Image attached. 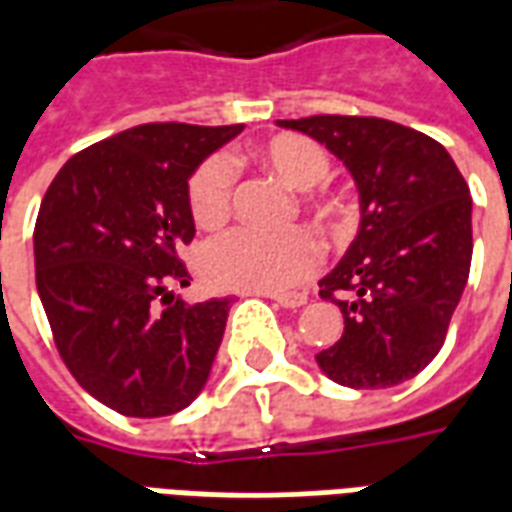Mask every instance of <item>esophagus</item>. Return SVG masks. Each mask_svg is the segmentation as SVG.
Returning a JSON list of instances; mask_svg holds the SVG:
<instances>
[{
	"label": "esophagus",
	"instance_id": "obj_1",
	"mask_svg": "<svg viewBox=\"0 0 512 512\" xmlns=\"http://www.w3.org/2000/svg\"><path fill=\"white\" fill-rule=\"evenodd\" d=\"M263 296L274 299L279 307H288V310H293V307H301V304H307V296H304V293H263Z\"/></svg>",
	"mask_w": 512,
	"mask_h": 512
}]
</instances>
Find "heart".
<instances>
[{
	"label": "heart",
	"instance_id": "b5f03b06",
	"mask_svg": "<svg viewBox=\"0 0 512 512\" xmlns=\"http://www.w3.org/2000/svg\"><path fill=\"white\" fill-rule=\"evenodd\" d=\"M260 164L293 189H310L329 172V153L321 142L301 134L271 136L257 147ZM233 158L213 153L191 172L189 213L202 230H219L233 211L235 194ZM310 202L323 219L337 213V200L329 194H310ZM323 246L307 227H290L285 233H255L230 230L205 244L200 268L219 288L255 290V293H285L304 285L321 268Z\"/></svg>",
	"mask_w": 512,
	"mask_h": 512
}]
</instances>
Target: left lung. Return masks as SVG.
<instances>
[{"mask_svg": "<svg viewBox=\"0 0 512 512\" xmlns=\"http://www.w3.org/2000/svg\"><path fill=\"white\" fill-rule=\"evenodd\" d=\"M279 126L343 158L362 202L356 241L321 279L345 329L315 359L343 386L403 384L439 354L469 279V186L436 139L392 120L312 115Z\"/></svg>", "mask_w": 512, "mask_h": 512, "instance_id": "obj_1", "label": "left lung"}]
</instances>
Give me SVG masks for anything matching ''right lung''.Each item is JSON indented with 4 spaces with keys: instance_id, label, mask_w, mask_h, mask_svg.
Masks as SVG:
<instances>
[{
    "instance_id": "right-lung-1",
    "label": "right lung",
    "mask_w": 512,
    "mask_h": 512,
    "mask_svg": "<svg viewBox=\"0 0 512 512\" xmlns=\"http://www.w3.org/2000/svg\"><path fill=\"white\" fill-rule=\"evenodd\" d=\"M244 126L145 123L65 161L40 202L35 279L71 376L126 417H167L208 381L230 299L183 304L189 178Z\"/></svg>"
}]
</instances>
